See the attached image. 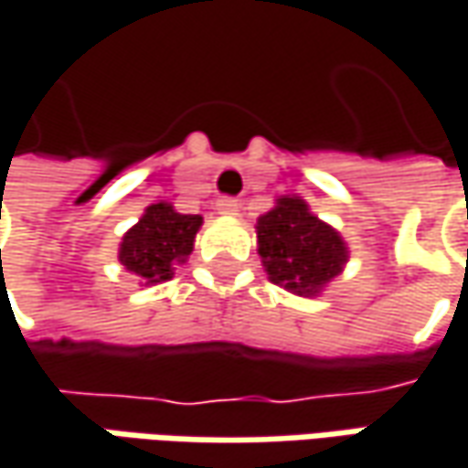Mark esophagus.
Masks as SVG:
<instances>
[{
    "label": "esophagus",
    "instance_id": "1",
    "mask_svg": "<svg viewBox=\"0 0 468 468\" xmlns=\"http://www.w3.org/2000/svg\"><path fill=\"white\" fill-rule=\"evenodd\" d=\"M238 201L235 198H219L217 201V214H225V217H230V214H238Z\"/></svg>",
    "mask_w": 468,
    "mask_h": 468
}]
</instances>
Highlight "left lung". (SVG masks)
Instances as JSON below:
<instances>
[{
    "mask_svg": "<svg viewBox=\"0 0 468 468\" xmlns=\"http://www.w3.org/2000/svg\"><path fill=\"white\" fill-rule=\"evenodd\" d=\"M260 257L272 283L310 296L342 272L346 246L342 235L315 214L302 198H278L257 225Z\"/></svg>",
    "mask_w": 468,
    "mask_h": 468,
    "instance_id": "1",
    "label": "left lung"
}]
</instances>
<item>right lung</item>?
Listing matches in <instances>:
<instances>
[{
  "mask_svg": "<svg viewBox=\"0 0 468 468\" xmlns=\"http://www.w3.org/2000/svg\"><path fill=\"white\" fill-rule=\"evenodd\" d=\"M201 228L198 214H179L169 204H153L143 219L124 235L119 260L145 286L175 278V270L193 251Z\"/></svg>",
  "mask_w": 468,
  "mask_h": 468,
  "instance_id": "add662e5",
  "label": "right lung"
}]
</instances>
